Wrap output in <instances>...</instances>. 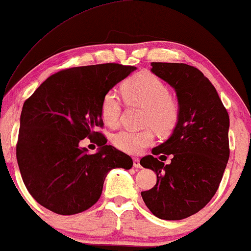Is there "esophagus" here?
<instances>
[{
  "label": "esophagus",
  "instance_id": "esophagus-1",
  "mask_svg": "<svg viewBox=\"0 0 251 251\" xmlns=\"http://www.w3.org/2000/svg\"><path fill=\"white\" fill-rule=\"evenodd\" d=\"M132 162H133V167L135 168H142V166H140V160L138 157H133Z\"/></svg>",
  "mask_w": 251,
  "mask_h": 251
}]
</instances>
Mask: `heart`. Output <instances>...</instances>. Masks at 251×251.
Returning a JSON list of instances; mask_svg holds the SVG:
<instances>
[{
  "mask_svg": "<svg viewBox=\"0 0 251 251\" xmlns=\"http://www.w3.org/2000/svg\"><path fill=\"white\" fill-rule=\"evenodd\" d=\"M123 98L128 104L145 107L143 122L152 126L159 133H167L174 129L179 118V105L170 96L168 85L150 72H140L122 89ZM122 113V102L118 94L108 91L101 101V116L108 126H116ZM154 142L151 128L143 130L121 129L112 136L116 149L129 154H138Z\"/></svg>",
  "mask_w": 251,
  "mask_h": 251,
  "instance_id": "b5f03b06",
  "label": "heart"
}]
</instances>
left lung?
<instances>
[{
	"instance_id": "8db88e82",
	"label": "left lung",
	"mask_w": 251,
	"mask_h": 251,
	"mask_svg": "<svg viewBox=\"0 0 251 251\" xmlns=\"http://www.w3.org/2000/svg\"><path fill=\"white\" fill-rule=\"evenodd\" d=\"M151 66L176 90L179 118L170 138L152 150L154 155H171V164L164 166L153 155L140 160L156 174L155 186L142 197L157 218L179 221L204 208L218 190L229 157V118L215 87L197 67Z\"/></svg>"
}]
</instances>
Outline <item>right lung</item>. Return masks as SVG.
<instances>
[{"label":"right lung","mask_w":251,"mask_h":251,"mask_svg":"<svg viewBox=\"0 0 251 251\" xmlns=\"http://www.w3.org/2000/svg\"><path fill=\"white\" fill-rule=\"evenodd\" d=\"M136 70L108 63L63 70L51 75L24 102L17 161L29 194L58 215H75L100 198L106 175L130 169L128 154L106 145L102 128L104 96ZM88 136L100 146L89 154L78 143Z\"/></svg>","instance_id":"right-lung-1"}]
</instances>
